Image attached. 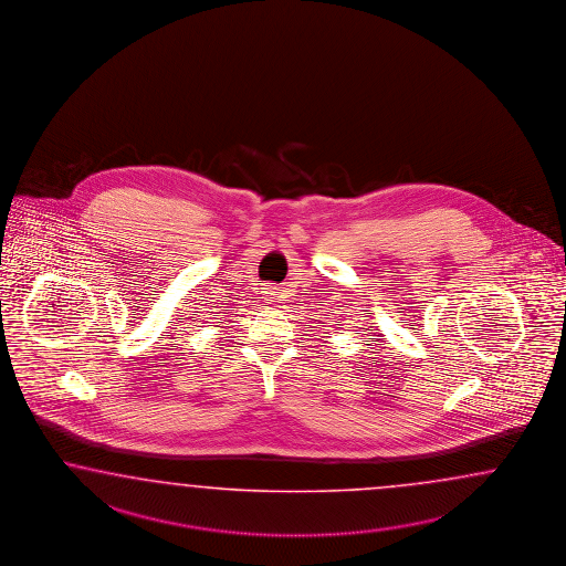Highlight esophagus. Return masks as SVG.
Returning <instances> with one entry per match:
<instances>
[{
	"mask_svg": "<svg viewBox=\"0 0 566 566\" xmlns=\"http://www.w3.org/2000/svg\"><path fill=\"white\" fill-rule=\"evenodd\" d=\"M265 294H268V296H270V298H274V296H272V292H265Z\"/></svg>",
	"mask_w": 566,
	"mask_h": 566,
	"instance_id": "1",
	"label": "esophagus"
}]
</instances>
